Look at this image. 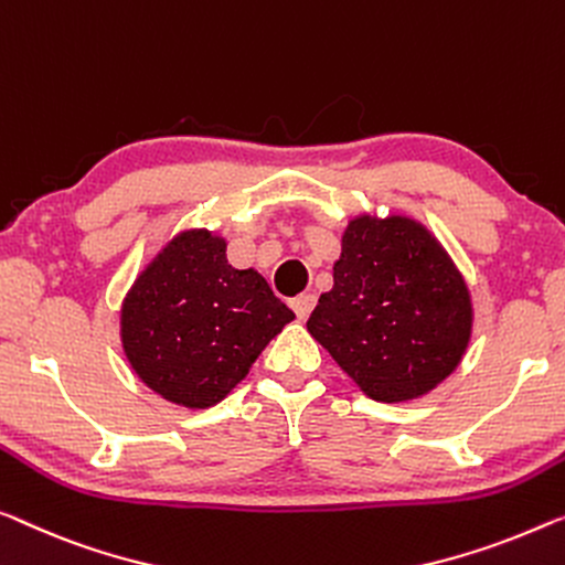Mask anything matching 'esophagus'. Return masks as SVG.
I'll use <instances>...</instances> for the list:
<instances>
[{
  "label": "esophagus",
  "instance_id": "esophagus-1",
  "mask_svg": "<svg viewBox=\"0 0 565 565\" xmlns=\"http://www.w3.org/2000/svg\"><path fill=\"white\" fill-rule=\"evenodd\" d=\"M315 305H317L315 294H299V297H294L289 301V307L294 309V315H297L299 319H307L311 315V309H315Z\"/></svg>",
  "mask_w": 565,
  "mask_h": 565
}]
</instances>
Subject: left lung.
<instances>
[{"label": "left lung", "instance_id": "left-lung-1", "mask_svg": "<svg viewBox=\"0 0 565 565\" xmlns=\"http://www.w3.org/2000/svg\"><path fill=\"white\" fill-rule=\"evenodd\" d=\"M307 330L367 398L431 393L467 355L475 307L439 238L411 215L360 213Z\"/></svg>", "mask_w": 565, "mask_h": 565}]
</instances>
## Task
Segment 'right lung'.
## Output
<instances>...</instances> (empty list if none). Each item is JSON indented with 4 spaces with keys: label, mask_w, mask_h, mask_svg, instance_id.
<instances>
[{
    "label": "right lung",
    "mask_w": 565,
    "mask_h": 565,
    "mask_svg": "<svg viewBox=\"0 0 565 565\" xmlns=\"http://www.w3.org/2000/svg\"><path fill=\"white\" fill-rule=\"evenodd\" d=\"M228 241L182 228L121 301L124 355L141 383L190 411L221 403L294 319L256 268L228 264Z\"/></svg>",
    "instance_id": "1"
}]
</instances>
